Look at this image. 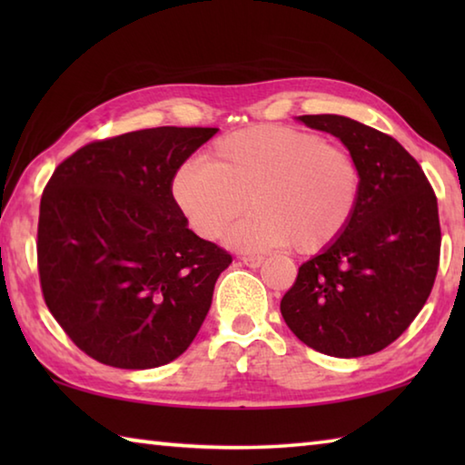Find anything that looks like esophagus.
Returning <instances> with one entry per match:
<instances>
[{
  "label": "esophagus",
  "instance_id": "1",
  "mask_svg": "<svg viewBox=\"0 0 465 465\" xmlns=\"http://www.w3.org/2000/svg\"><path fill=\"white\" fill-rule=\"evenodd\" d=\"M240 261L246 266H250V269H258V266L264 262V258L262 256H242Z\"/></svg>",
  "mask_w": 465,
  "mask_h": 465
}]
</instances>
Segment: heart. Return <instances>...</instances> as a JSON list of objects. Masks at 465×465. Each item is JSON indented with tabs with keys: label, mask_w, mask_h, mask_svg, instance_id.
<instances>
[{
	"label": "heart",
	"mask_w": 465,
	"mask_h": 465,
	"mask_svg": "<svg viewBox=\"0 0 465 465\" xmlns=\"http://www.w3.org/2000/svg\"><path fill=\"white\" fill-rule=\"evenodd\" d=\"M172 196L194 233L238 250L291 246L316 254L349 230L363 199V168L349 147L318 133L254 124L217 139L203 162H186Z\"/></svg>",
	"instance_id": "1"
}]
</instances>
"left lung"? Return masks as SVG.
<instances>
[{
  "mask_svg": "<svg viewBox=\"0 0 465 465\" xmlns=\"http://www.w3.org/2000/svg\"><path fill=\"white\" fill-rule=\"evenodd\" d=\"M357 155L363 199L341 240L303 262L281 299L299 341L330 357H365L391 344L435 285L440 225L420 163L385 133L338 114H303Z\"/></svg>",
  "mask_w": 465,
  "mask_h": 465,
  "instance_id": "8db88e82",
  "label": "left lung"
}]
</instances>
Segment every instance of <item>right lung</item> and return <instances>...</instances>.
I'll use <instances>...</instances> for the list:
<instances>
[{
	"label": "right lung",
	"instance_id": "1",
	"mask_svg": "<svg viewBox=\"0 0 465 465\" xmlns=\"http://www.w3.org/2000/svg\"><path fill=\"white\" fill-rule=\"evenodd\" d=\"M211 127H155L84 145L54 168L38 215L43 297L72 342L119 369L191 346L232 254L199 238L172 178Z\"/></svg>",
	"mask_w": 465,
	"mask_h": 465
}]
</instances>
